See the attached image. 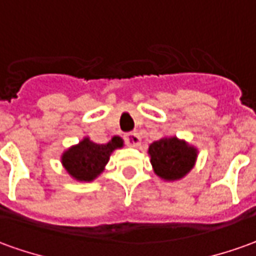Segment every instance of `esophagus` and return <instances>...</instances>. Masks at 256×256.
I'll return each mask as SVG.
<instances>
[{
  "instance_id": "obj_1",
  "label": "esophagus",
  "mask_w": 256,
  "mask_h": 256,
  "mask_svg": "<svg viewBox=\"0 0 256 256\" xmlns=\"http://www.w3.org/2000/svg\"><path fill=\"white\" fill-rule=\"evenodd\" d=\"M124 140H126V142H128V146H133V147H136V146H138L140 144V136L137 134V133H128V134L124 136Z\"/></svg>"
}]
</instances>
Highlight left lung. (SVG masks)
<instances>
[{
	"mask_svg": "<svg viewBox=\"0 0 256 256\" xmlns=\"http://www.w3.org/2000/svg\"><path fill=\"white\" fill-rule=\"evenodd\" d=\"M152 171L165 182H176L192 171L199 150L176 136H164L148 146Z\"/></svg>",
	"mask_w": 256,
	"mask_h": 256,
	"instance_id": "left-lung-1",
	"label": "left lung"
}]
</instances>
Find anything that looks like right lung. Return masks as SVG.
Listing matches in <instances>:
<instances>
[{
	"label": "right lung",
	"mask_w": 256,
	"mask_h": 256,
	"mask_svg": "<svg viewBox=\"0 0 256 256\" xmlns=\"http://www.w3.org/2000/svg\"><path fill=\"white\" fill-rule=\"evenodd\" d=\"M124 142L114 136L106 144L94 142L85 136L80 142L68 147L60 157L62 168L71 178L78 182H92L105 171L106 164L114 150L123 148Z\"/></svg>",
	"instance_id": "right-lung-1"
}]
</instances>
